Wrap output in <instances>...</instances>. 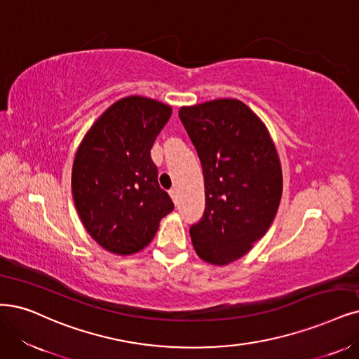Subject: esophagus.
Listing matches in <instances>:
<instances>
[{"label":"esophagus","mask_w":359,"mask_h":359,"mask_svg":"<svg viewBox=\"0 0 359 359\" xmlns=\"http://www.w3.org/2000/svg\"><path fill=\"white\" fill-rule=\"evenodd\" d=\"M168 194H170V196H171V200L176 203V201H177V191H176L175 188H171V189L168 191Z\"/></svg>","instance_id":"obj_1"}]
</instances>
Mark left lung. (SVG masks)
<instances>
[{
  "instance_id": "left-lung-1",
  "label": "left lung",
  "mask_w": 359,
  "mask_h": 359,
  "mask_svg": "<svg viewBox=\"0 0 359 359\" xmlns=\"http://www.w3.org/2000/svg\"><path fill=\"white\" fill-rule=\"evenodd\" d=\"M179 116L205 188V211L191 240L204 262L226 266L245 256L275 219L283 195L280 156L268 127L241 100L182 106Z\"/></svg>"
}]
</instances>
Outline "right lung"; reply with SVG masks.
I'll use <instances>...</instances> for the list:
<instances>
[{
	"mask_svg": "<svg viewBox=\"0 0 359 359\" xmlns=\"http://www.w3.org/2000/svg\"><path fill=\"white\" fill-rule=\"evenodd\" d=\"M171 106L143 96L111 104L79 143L72 165V196L86 231L116 256L143 250L172 201L159 188L152 144Z\"/></svg>",
	"mask_w": 359,
	"mask_h": 359,
	"instance_id": "right-lung-1",
	"label": "right lung"
}]
</instances>
